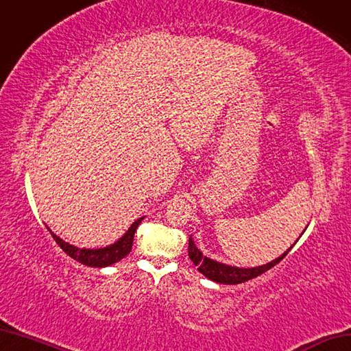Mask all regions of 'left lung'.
<instances>
[{
	"label": "left lung",
	"instance_id": "1",
	"mask_svg": "<svg viewBox=\"0 0 351 351\" xmlns=\"http://www.w3.org/2000/svg\"><path fill=\"white\" fill-rule=\"evenodd\" d=\"M293 248V245L289 248L285 254L279 258L273 260L269 264L260 265V267H254V269H237V267H231V265H225L217 261H213L210 258L203 257V254L196 248L195 243H193L191 237L189 238V257L190 260L195 263V265L197 267V270L204 274L206 277H209L210 280L217 282V283H225V285H238V283H244L247 280L254 279L263 273H265L267 270H270L271 267H274L276 264H279L286 256L287 252Z\"/></svg>",
	"mask_w": 351,
	"mask_h": 351
}]
</instances>
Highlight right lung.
Returning <instances> with one entry per match:
<instances>
[{
    "label": "right lung",
    "instance_id": "add662e5",
    "mask_svg": "<svg viewBox=\"0 0 351 351\" xmlns=\"http://www.w3.org/2000/svg\"><path fill=\"white\" fill-rule=\"evenodd\" d=\"M142 219H143V217H141V219H138L136 222L132 223V226L128 229V232L122 238H120L117 243H114L113 245H108L106 248H100V250L77 248L74 245H69L68 243H65V241H62L59 237H56L51 231V229H49V232L53 237V239L56 241V244L60 248H62V251H65V254H68L71 258L77 260L81 264L91 265V267H107V265L114 264L119 260H122L132 251L134 237H135V232H136L139 223L142 222Z\"/></svg>",
    "mask_w": 351,
    "mask_h": 351
}]
</instances>
